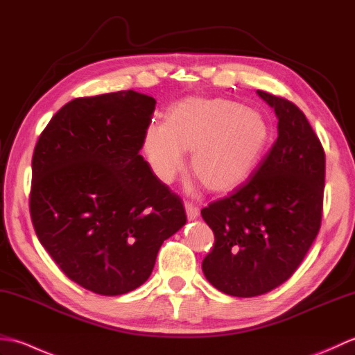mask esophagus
<instances>
[{
	"instance_id": "34e87169",
	"label": "esophagus",
	"mask_w": 355,
	"mask_h": 355,
	"mask_svg": "<svg viewBox=\"0 0 355 355\" xmlns=\"http://www.w3.org/2000/svg\"><path fill=\"white\" fill-rule=\"evenodd\" d=\"M184 209H186V215H187V220L192 221V220H197L198 215H200V209L193 205L191 201H186L184 202Z\"/></svg>"
}]
</instances>
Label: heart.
Returning <instances> with one entry per match:
<instances>
[{
	"mask_svg": "<svg viewBox=\"0 0 355 355\" xmlns=\"http://www.w3.org/2000/svg\"><path fill=\"white\" fill-rule=\"evenodd\" d=\"M271 126L261 111L229 99L191 97L173 105L166 122H150L143 150L155 177L171 183L192 150V171L207 189H236L266 154Z\"/></svg>",
	"mask_w": 355,
	"mask_h": 355,
	"instance_id": "1",
	"label": "heart"
}]
</instances>
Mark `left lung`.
Here are the masks:
<instances>
[{"mask_svg":"<svg viewBox=\"0 0 355 355\" xmlns=\"http://www.w3.org/2000/svg\"><path fill=\"white\" fill-rule=\"evenodd\" d=\"M277 117V139L252 177L201 210L215 244L202 273L215 288L253 297L284 284L318 236L325 150L293 102L258 89Z\"/></svg>","mask_w":355,"mask_h":355,"instance_id":"1","label":"left lung"}]
</instances>
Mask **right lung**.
I'll return each instance as SVG.
<instances>
[{"label":"right lung","mask_w":355,"mask_h":355,"mask_svg":"<svg viewBox=\"0 0 355 355\" xmlns=\"http://www.w3.org/2000/svg\"><path fill=\"white\" fill-rule=\"evenodd\" d=\"M155 99L132 89L79 97L41 132L30 216L67 277L119 296L148 281L164 239L186 224L182 198L139 153Z\"/></svg>","instance_id":"1"}]
</instances>
